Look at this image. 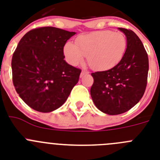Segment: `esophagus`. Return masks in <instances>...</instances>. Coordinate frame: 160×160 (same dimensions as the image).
<instances>
[{
  "mask_svg": "<svg viewBox=\"0 0 160 160\" xmlns=\"http://www.w3.org/2000/svg\"><path fill=\"white\" fill-rule=\"evenodd\" d=\"M88 73H89V72H88V71H85V70H82V73H81V75H80V77H83V76H84V75H86V74H88Z\"/></svg>",
  "mask_w": 160,
  "mask_h": 160,
  "instance_id": "esophagus-1",
  "label": "esophagus"
}]
</instances>
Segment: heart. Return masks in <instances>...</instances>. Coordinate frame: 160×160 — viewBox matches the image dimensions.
I'll return each mask as SVG.
<instances>
[{
    "mask_svg": "<svg viewBox=\"0 0 160 160\" xmlns=\"http://www.w3.org/2000/svg\"><path fill=\"white\" fill-rule=\"evenodd\" d=\"M76 45L68 42L64 46L65 60L78 65L87 57L90 66L99 71L112 69L121 61L127 48V40L121 32L98 31L80 35Z\"/></svg>",
    "mask_w": 160,
    "mask_h": 160,
    "instance_id": "obj_1",
    "label": "heart"
}]
</instances>
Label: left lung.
<instances>
[{"mask_svg":"<svg viewBox=\"0 0 160 160\" xmlns=\"http://www.w3.org/2000/svg\"><path fill=\"white\" fill-rule=\"evenodd\" d=\"M119 29L127 39L123 59L112 69L91 73L92 100L97 108L108 115L129 111L142 99L147 84L149 61L145 48L133 31Z\"/></svg>","mask_w":160,"mask_h":160,"instance_id":"1","label":"left lung"}]
</instances>
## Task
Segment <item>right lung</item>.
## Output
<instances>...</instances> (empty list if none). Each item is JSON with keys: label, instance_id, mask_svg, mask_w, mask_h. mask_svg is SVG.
<instances>
[{"label": "right lung", "instance_id": "1", "mask_svg": "<svg viewBox=\"0 0 160 160\" xmlns=\"http://www.w3.org/2000/svg\"><path fill=\"white\" fill-rule=\"evenodd\" d=\"M75 32L52 27L28 31L12 57L15 90L34 110L50 112L66 101L82 70L64 60V46Z\"/></svg>", "mask_w": 160, "mask_h": 160}]
</instances>
